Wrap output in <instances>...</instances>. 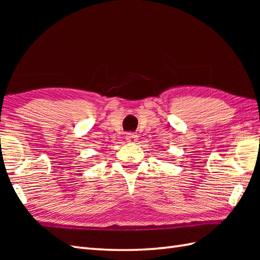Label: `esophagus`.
Returning <instances> with one entry per match:
<instances>
[{"instance_id": "esophagus-1", "label": "esophagus", "mask_w": 260, "mask_h": 260, "mask_svg": "<svg viewBox=\"0 0 260 260\" xmlns=\"http://www.w3.org/2000/svg\"><path fill=\"white\" fill-rule=\"evenodd\" d=\"M126 141L128 143H135L137 141V135L134 133H127L125 136Z\"/></svg>"}]
</instances>
